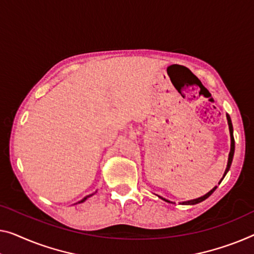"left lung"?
<instances>
[{
  "mask_svg": "<svg viewBox=\"0 0 254 254\" xmlns=\"http://www.w3.org/2000/svg\"><path fill=\"white\" fill-rule=\"evenodd\" d=\"M227 121H228V126H229V132H230V151H229V157H228V163H227V168H226V171H225V175L224 177H222V179H224L225 176L227 175V172L229 171L230 169V165H232V162H233V157H234V151H235V139H234V134H233V124H232V120H230V116L227 114ZM222 179L220 180V183L222 181ZM215 189H217V186H215L213 189H211V190L207 192V194H205L204 196H202V197H198V198H195V199H190V200H187V202H183L180 204H184V205H195V204L197 203H200L203 202L204 199H206L213 192ZM158 197L162 198L163 200H165V202L168 203H172L170 202V200L165 199L163 197H161V196H158Z\"/></svg>",
  "mask_w": 254,
  "mask_h": 254,
  "instance_id": "8db88e82",
  "label": "left lung"
}]
</instances>
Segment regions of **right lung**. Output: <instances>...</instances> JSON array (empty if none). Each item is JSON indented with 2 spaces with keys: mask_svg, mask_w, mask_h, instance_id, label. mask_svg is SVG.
Segmentation results:
<instances>
[{
  "mask_svg": "<svg viewBox=\"0 0 254 254\" xmlns=\"http://www.w3.org/2000/svg\"><path fill=\"white\" fill-rule=\"evenodd\" d=\"M92 195H93V194H91V195H88V196H85V197H84V198H83V199H81V200H79V202H78V203H83V202H84V200H85V199H88V198L90 197V196H92ZM76 204H77V203H76Z\"/></svg>",
  "mask_w": 254,
  "mask_h": 254,
  "instance_id": "right-lung-1",
  "label": "right lung"
}]
</instances>
